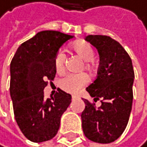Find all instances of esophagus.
<instances>
[{
  "label": "esophagus",
  "mask_w": 147,
  "mask_h": 147,
  "mask_svg": "<svg viewBox=\"0 0 147 147\" xmlns=\"http://www.w3.org/2000/svg\"><path fill=\"white\" fill-rule=\"evenodd\" d=\"M77 98H78V97H77L76 95H72V100H76Z\"/></svg>",
  "instance_id": "1"
}]
</instances>
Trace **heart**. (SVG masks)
Masks as SVG:
<instances>
[{"instance_id": "heart-1", "label": "heart", "mask_w": 147, "mask_h": 147, "mask_svg": "<svg viewBox=\"0 0 147 147\" xmlns=\"http://www.w3.org/2000/svg\"><path fill=\"white\" fill-rule=\"evenodd\" d=\"M72 49L75 53L82 58L84 62V68L86 70L91 71L92 69V60L94 57V50L92 45L84 40H78L72 44ZM66 62V53L63 50H59L55 56V67L57 72H61L65 67ZM89 82V77L84 74H75V73H68L65 75L59 80V85L62 90L69 94H78L85 85Z\"/></svg>"}]
</instances>
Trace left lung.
<instances>
[{"label":"left lung","mask_w":147,"mask_h":147,"mask_svg":"<svg viewBox=\"0 0 147 147\" xmlns=\"http://www.w3.org/2000/svg\"><path fill=\"white\" fill-rule=\"evenodd\" d=\"M85 40L97 49L100 64L94 81L86 88L94 102L83 99L82 130L95 143L109 144L123 134L131 111L134 71L130 55L119 41L106 35H89Z\"/></svg>","instance_id":"8db88e82"}]
</instances>
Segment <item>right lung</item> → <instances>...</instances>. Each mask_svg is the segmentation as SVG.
<instances>
[{"instance_id":"add662e5","label":"right lung","mask_w":147,"mask_h":147,"mask_svg":"<svg viewBox=\"0 0 147 147\" xmlns=\"http://www.w3.org/2000/svg\"><path fill=\"white\" fill-rule=\"evenodd\" d=\"M73 36L44 30L25 41L10 65V94L16 123L26 138L34 143L51 140L60 127V119L71 103V95L58 90L44 98V88L55 79V56Z\"/></svg>"}]
</instances>
